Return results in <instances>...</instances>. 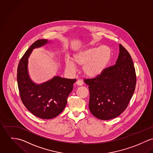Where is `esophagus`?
Segmentation results:
<instances>
[{
  "label": "esophagus",
  "mask_w": 153,
  "mask_h": 153,
  "mask_svg": "<svg viewBox=\"0 0 153 153\" xmlns=\"http://www.w3.org/2000/svg\"><path fill=\"white\" fill-rule=\"evenodd\" d=\"M76 85H79V86L82 85H83V82L82 80H78L76 82Z\"/></svg>",
  "instance_id": "obj_1"
}]
</instances>
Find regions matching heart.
<instances>
[{
  "label": "heart",
  "mask_w": 153,
  "mask_h": 153,
  "mask_svg": "<svg viewBox=\"0 0 153 153\" xmlns=\"http://www.w3.org/2000/svg\"><path fill=\"white\" fill-rule=\"evenodd\" d=\"M111 57L110 49L105 46L91 47L80 50L73 54L72 60L66 59V69L70 72L75 70L74 64L83 66V71L89 77L100 76L107 68Z\"/></svg>",
  "instance_id": "obj_1"
}]
</instances>
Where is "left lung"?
Masks as SVG:
<instances>
[{
    "label": "left lung",
    "instance_id": "8db88e82",
    "mask_svg": "<svg viewBox=\"0 0 153 153\" xmlns=\"http://www.w3.org/2000/svg\"><path fill=\"white\" fill-rule=\"evenodd\" d=\"M119 48L116 65L105 68L97 77L84 80L89 88V109L100 120H110L120 115L135 90L136 74L133 60L121 45Z\"/></svg>",
    "mask_w": 153,
    "mask_h": 153
}]
</instances>
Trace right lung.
<instances>
[{"mask_svg":"<svg viewBox=\"0 0 153 153\" xmlns=\"http://www.w3.org/2000/svg\"><path fill=\"white\" fill-rule=\"evenodd\" d=\"M46 43L48 40H37L25 52L18 65L17 80L20 99L26 108L39 118L51 119L63 111L76 79L56 76L40 85L30 80L27 70L28 58L33 49Z\"/></svg>","mask_w":153,"mask_h":153,"instance_id":"1","label":"right lung"}]
</instances>
